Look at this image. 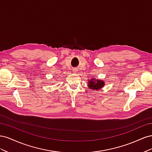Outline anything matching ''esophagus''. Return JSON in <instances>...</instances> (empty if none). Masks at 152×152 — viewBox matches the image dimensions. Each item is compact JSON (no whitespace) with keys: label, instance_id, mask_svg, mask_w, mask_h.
<instances>
[{"label":"esophagus","instance_id":"1","mask_svg":"<svg viewBox=\"0 0 152 152\" xmlns=\"http://www.w3.org/2000/svg\"><path fill=\"white\" fill-rule=\"evenodd\" d=\"M73 71H76V70H73Z\"/></svg>","mask_w":152,"mask_h":152}]
</instances>
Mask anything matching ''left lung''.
I'll return each mask as SVG.
<instances>
[{"label":"left lung","mask_w":152,"mask_h":152,"mask_svg":"<svg viewBox=\"0 0 152 152\" xmlns=\"http://www.w3.org/2000/svg\"><path fill=\"white\" fill-rule=\"evenodd\" d=\"M104 86V82L103 80H96L95 81V79H93L91 80L89 82V87L93 90H98L102 88Z\"/></svg>","instance_id":"obj_1"}]
</instances>
